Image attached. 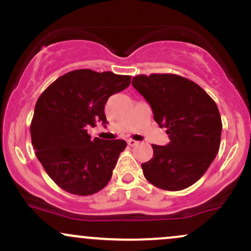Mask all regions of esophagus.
Listing matches in <instances>:
<instances>
[{
    "label": "esophagus",
    "instance_id": "1",
    "mask_svg": "<svg viewBox=\"0 0 251 251\" xmlns=\"http://www.w3.org/2000/svg\"><path fill=\"white\" fill-rule=\"evenodd\" d=\"M127 144L129 146H135L138 144V142H137V140H134V139H128Z\"/></svg>",
    "mask_w": 251,
    "mask_h": 251
}]
</instances>
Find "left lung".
<instances>
[{"instance_id":"1","label":"left lung","mask_w":251,"mask_h":251,"mask_svg":"<svg viewBox=\"0 0 251 251\" xmlns=\"http://www.w3.org/2000/svg\"><path fill=\"white\" fill-rule=\"evenodd\" d=\"M132 86L151 106L170 143L152 145L153 158L142 164L152 185L179 191L195 184L215 159L221 144L217 105L201 86L176 74L137 75Z\"/></svg>"}]
</instances>
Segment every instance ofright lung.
<instances>
[{
  "label": "right lung",
  "instance_id": "obj_1",
  "mask_svg": "<svg viewBox=\"0 0 251 251\" xmlns=\"http://www.w3.org/2000/svg\"><path fill=\"white\" fill-rule=\"evenodd\" d=\"M131 83L129 75L76 70L57 77L37 99L31 144L47 175L65 191L88 196L111 179L125 140L92 139L89 126L107 124L105 103Z\"/></svg>",
  "mask_w": 251,
  "mask_h": 251
}]
</instances>
